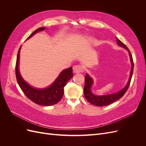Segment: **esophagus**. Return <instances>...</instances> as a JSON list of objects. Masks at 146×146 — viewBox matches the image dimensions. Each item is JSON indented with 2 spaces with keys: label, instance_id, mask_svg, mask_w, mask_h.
Segmentation results:
<instances>
[{
  "label": "esophagus",
  "instance_id": "1",
  "mask_svg": "<svg viewBox=\"0 0 146 146\" xmlns=\"http://www.w3.org/2000/svg\"><path fill=\"white\" fill-rule=\"evenodd\" d=\"M74 73H80L83 71V68L81 65H76L73 68Z\"/></svg>",
  "mask_w": 146,
  "mask_h": 146
}]
</instances>
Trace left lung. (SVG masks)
<instances>
[{
    "instance_id": "obj_1",
    "label": "left lung",
    "mask_w": 146,
    "mask_h": 146,
    "mask_svg": "<svg viewBox=\"0 0 146 146\" xmlns=\"http://www.w3.org/2000/svg\"><path fill=\"white\" fill-rule=\"evenodd\" d=\"M116 40H117V44L119 46H120L122 47H124L127 50H128V51H129L131 63V66H132L131 72H130V78L129 80V82H128V83L127 84L125 87L122 90H121L120 91L117 92V93L106 95V96H95L92 93V92L91 91V88L92 83H93V81H92V78L88 76V74H86L85 76V87H84V90H83L84 95H85L86 99L89 102L90 104L94 105L96 106H98V107H102V106L108 105L114 102L115 101L120 99L125 94L126 91L128 90V88H129L130 84L131 79L132 77V75H133L134 63H133V58H132V55L131 54V53L129 48H127V47L122 42H121L120 40H119L117 38H116Z\"/></svg>"
}]
</instances>
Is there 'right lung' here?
<instances>
[{
    "label": "right lung",
    "instance_id": "obj_1",
    "mask_svg": "<svg viewBox=\"0 0 146 146\" xmlns=\"http://www.w3.org/2000/svg\"><path fill=\"white\" fill-rule=\"evenodd\" d=\"M44 30H45V27L38 29L31 34L27 39L32 37L33 35L39 31H42ZM20 49L21 47L19 48L17 55L15 72L17 82L24 94L34 103L40 105L50 106L59 102L64 94V87L66 85L68 82L73 77L72 68L70 67L63 70L60 73L58 78L49 87L45 89L34 88L24 80L19 73V60Z\"/></svg>",
    "mask_w": 146,
    "mask_h": 146
}]
</instances>
